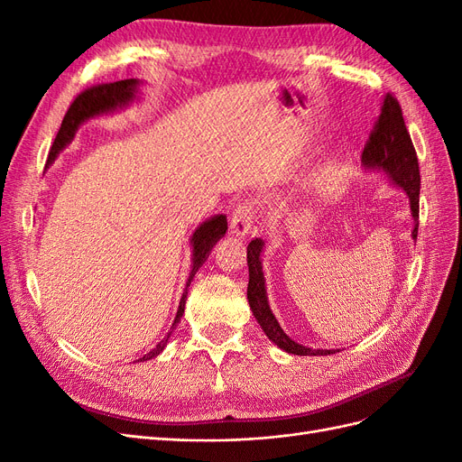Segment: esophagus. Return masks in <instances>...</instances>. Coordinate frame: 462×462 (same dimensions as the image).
Listing matches in <instances>:
<instances>
[{"label": "esophagus", "mask_w": 462, "mask_h": 462, "mask_svg": "<svg viewBox=\"0 0 462 462\" xmlns=\"http://www.w3.org/2000/svg\"><path fill=\"white\" fill-rule=\"evenodd\" d=\"M252 224H254L252 204H248V202L238 204L231 216V233L236 236H245L250 233Z\"/></svg>", "instance_id": "obj_1"}]
</instances>
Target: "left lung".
<instances>
[{
	"label": "left lung",
	"mask_w": 462,
	"mask_h": 462,
	"mask_svg": "<svg viewBox=\"0 0 462 462\" xmlns=\"http://www.w3.org/2000/svg\"><path fill=\"white\" fill-rule=\"evenodd\" d=\"M361 162L367 170H380L392 180L393 185L402 187L411 202L412 219H415V229H412V238H417L419 233V193H420V171H419V158L412 147L411 135L405 128V120L402 106L397 103L392 93L384 95L380 115L373 125V132L365 143L361 154ZM263 250L262 238H254L246 248V262H248V304L250 310L260 323L265 337L275 346L294 356H330L337 349H313L294 342L286 332L281 328L279 321L269 308L267 294H265V279L262 272V258Z\"/></svg>",
	"instance_id": "obj_1"
}]
</instances>
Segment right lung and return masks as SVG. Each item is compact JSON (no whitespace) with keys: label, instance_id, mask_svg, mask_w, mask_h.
I'll list each match as a JSON object with an SVG mask.
<instances>
[{"label":"right lung","instance_id":"1","mask_svg":"<svg viewBox=\"0 0 462 462\" xmlns=\"http://www.w3.org/2000/svg\"><path fill=\"white\" fill-rule=\"evenodd\" d=\"M137 86H139V79L130 78V79H120V82H113V84L93 86V88H88L86 91L79 93L78 97L72 101V105L69 106L65 118H62L60 130H59V134L53 141L45 166L53 164L57 154L74 139V134L79 128V124H84L86 120H89L93 116L113 113V110H116V108L130 105L137 95ZM226 231H227V217L219 214V216H214L210 219L202 221V224L197 227V231L193 233V236H190V245H193V265H190V273H189V279H187L185 292H183L181 301H180V310H178L176 319H173V325H171L170 332L166 334V338L158 342L156 347H152L149 354H145L137 361H149V359L156 357L158 354H162V349L168 344L170 334L173 332V328L178 327L181 315L185 311L187 289L190 286V281H193L195 273L199 272V267L206 262V258L210 256L214 245L219 241L221 236L226 235Z\"/></svg>","mask_w":462,"mask_h":462}]
</instances>
